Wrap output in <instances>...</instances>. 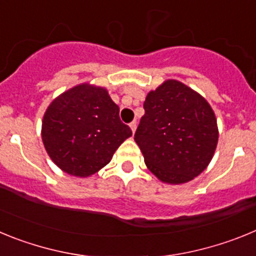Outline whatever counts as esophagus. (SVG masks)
I'll use <instances>...</instances> for the list:
<instances>
[{"label":"esophagus","mask_w":256,"mask_h":256,"mask_svg":"<svg viewBox=\"0 0 256 256\" xmlns=\"http://www.w3.org/2000/svg\"><path fill=\"white\" fill-rule=\"evenodd\" d=\"M130 130H132V132L134 133V132H136V130H137V122L133 120L132 123L130 124Z\"/></svg>","instance_id":"1"}]
</instances>
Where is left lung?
Wrapping results in <instances>:
<instances>
[{"label": "left lung", "mask_w": 256, "mask_h": 256, "mask_svg": "<svg viewBox=\"0 0 256 256\" xmlns=\"http://www.w3.org/2000/svg\"><path fill=\"white\" fill-rule=\"evenodd\" d=\"M136 130L148 170L162 183L183 184L208 168L218 144L214 110L204 97L176 79L150 91Z\"/></svg>", "instance_id": "left-lung-1"}]
</instances>
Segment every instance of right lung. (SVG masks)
Segmentation results:
<instances>
[{
  "label": "right lung",
  "instance_id": "1",
  "mask_svg": "<svg viewBox=\"0 0 256 256\" xmlns=\"http://www.w3.org/2000/svg\"><path fill=\"white\" fill-rule=\"evenodd\" d=\"M42 142L51 160L74 177H91L132 136L108 90L80 83L52 100L42 120Z\"/></svg>",
  "mask_w": 256,
  "mask_h": 256
}]
</instances>
